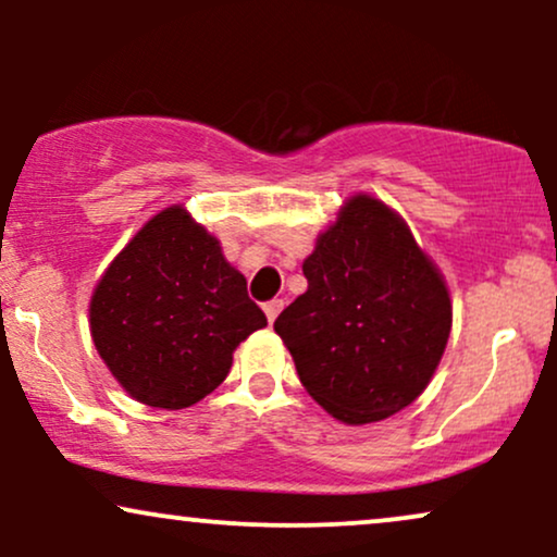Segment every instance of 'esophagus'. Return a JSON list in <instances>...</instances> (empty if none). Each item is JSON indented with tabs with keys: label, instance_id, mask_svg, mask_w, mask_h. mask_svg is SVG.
Returning a JSON list of instances; mask_svg holds the SVG:
<instances>
[{
	"label": "esophagus",
	"instance_id": "esophagus-1",
	"mask_svg": "<svg viewBox=\"0 0 557 557\" xmlns=\"http://www.w3.org/2000/svg\"><path fill=\"white\" fill-rule=\"evenodd\" d=\"M280 311H283V300H280V298H272V300H267V304H264V314H267V319H270V324L274 322V319H277Z\"/></svg>",
	"mask_w": 557,
	"mask_h": 557
}]
</instances>
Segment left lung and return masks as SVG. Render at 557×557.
<instances>
[{
	"label": "left lung",
	"mask_w": 557,
	"mask_h": 557,
	"mask_svg": "<svg viewBox=\"0 0 557 557\" xmlns=\"http://www.w3.org/2000/svg\"><path fill=\"white\" fill-rule=\"evenodd\" d=\"M304 274L309 287L274 332L306 393L350 426L411 406L443 359L453 304L406 220L380 198L350 196L317 235Z\"/></svg>",
	"instance_id": "obj_1"
}]
</instances>
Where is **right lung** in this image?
<instances>
[{"label":"right lung","instance_id":"obj_1","mask_svg":"<svg viewBox=\"0 0 557 557\" xmlns=\"http://www.w3.org/2000/svg\"><path fill=\"white\" fill-rule=\"evenodd\" d=\"M88 324L131 398L188 408L225 382L235 348L267 327L246 277L183 203L151 216L96 283Z\"/></svg>","mask_w":557,"mask_h":557}]
</instances>
